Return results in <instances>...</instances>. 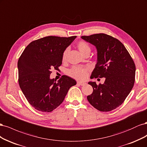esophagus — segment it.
I'll return each instance as SVG.
<instances>
[{"label":"esophagus","mask_w":147,"mask_h":147,"mask_svg":"<svg viewBox=\"0 0 147 147\" xmlns=\"http://www.w3.org/2000/svg\"><path fill=\"white\" fill-rule=\"evenodd\" d=\"M77 84H80V86H84V85H85L86 83H84V82H78Z\"/></svg>","instance_id":"obj_1"}]
</instances>
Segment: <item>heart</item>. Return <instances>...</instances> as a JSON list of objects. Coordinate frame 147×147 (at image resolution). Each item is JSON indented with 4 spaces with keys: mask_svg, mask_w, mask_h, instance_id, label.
I'll use <instances>...</instances> for the list:
<instances>
[{
    "mask_svg": "<svg viewBox=\"0 0 147 147\" xmlns=\"http://www.w3.org/2000/svg\"><path fill=\"white\" fill-rule=\"evenodd\" d=\"M77 47L81 52L83 55H86V54H90L91 51V47L89 44L83 40L79 41L77 43ZM67 56V50H65L62 55V60L65 61ZM68 74L70 77L78 80H84L87 76L88 73V69L84 67L74 66L68 70Z\"/></svg>",
    "mask_w": 147,
    "mask_h": 147,
    "instance_id": "heart-1",
    "label": "heart"
}]
</instances>
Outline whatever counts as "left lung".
Returning a JSON list of instances; mask_svg holds the SVG:
<instances>
[{"label":"left lung","instance_id":"8db88e82","mask_svg":"<svg viewBox=\"0 0 147 147\" xmlns=\"http://www.w3.org/2000/svg\"><path fill=\"white\" fill-rule=\"evenodd\" d=\"M82 38L96 46L97 62L91 78H105L104 84L89 82L92 93L87 96L90 104L100 112H110L121 105L135 82L136 65L119 40L100 33Z\"/></svg>","mask_w":147,"mask_h":147}]
</instances>
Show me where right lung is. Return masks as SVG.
<instances>
[{
	"instance_id": "1",
	"label": "right lung",
	"mask_w": 147,
	"mask_h": 147,
	"mask_svg": "<svg viewBox=\"0 0 147 147\" xmlns=\"http://www.w3.org/2000/svg\"><path fill=\"white\" fill-rule=\"evenodd\" d=\"M76 36H47L30 42L18 61L19 85L29 103L40 112H51L63 102L70 88L77 84L63 75L50 79L51 69H59L62 55Z\"/></svg>"
}]
</instances>
